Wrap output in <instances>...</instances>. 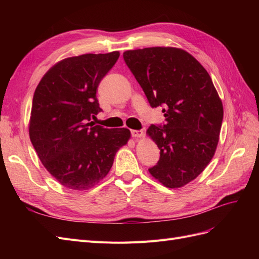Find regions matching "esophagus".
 <instances>
[{
  "mask_svg": "<svg viewBox=\"0 0 259 259\" xmlns=\"http://www.w3.org/2000/svg\"><path fill=\"white\" fill-rule=\"evenodd\" d=\"M131 134H132V137L138 138V137H142L144 135V132L143 131H137V130H132Z\"/></svg>",
  "mask_w": 259,
  "mask_h": 259,
  "instance_id": "34e87169",
  "label": "esophagus"
}]
</instances>
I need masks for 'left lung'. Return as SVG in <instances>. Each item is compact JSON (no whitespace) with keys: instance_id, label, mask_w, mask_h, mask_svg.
Listing matches in <instances>:
<instances>
[{"instance_id":"8db88e82","label":"left lung","mask_w":259,"mask_h":259,"mask_svg":"<svg viewBox=\"0 0 259 259\" xmlns=\"http://www.w3.org/2000/svg\"><path fill=\"white\" fill-rule=\"evenodd\" d=\"M152 108L163 107L165 124L147 134L160 149L150 174L167 188L197 178L216 151L224 108L209 74L189 53L148 48L123 53Z\"/></svg>"}]
</instances>
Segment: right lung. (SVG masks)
Instances as JSON below:
<instances>
[{"label": "right lung", "mask_w": 259, "mask_h": 259, "mask_svg": "<svg viewBox=\"0 0 259 259\" xmlns=\"http://www.w3.org/2000/svg\"><path fill=\"white\" fill-rule=\"evenodd\" d=\"M120 53L85 54L52 67L36 86L29 135L37 156L62 186L88 190L103 180L131 137L127 128L93 126L97 88Z\"/></svg>", "instance_id": "obj_1"}]
</instances>
